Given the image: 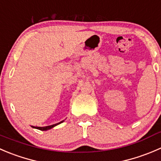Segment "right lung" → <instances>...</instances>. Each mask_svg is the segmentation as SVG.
Listing matches in <instances>:
<instances>
[{
	"mask_svg": "<svg viewBox=\"0 0 161 161\" xmlns=\"http://www.w3.org/2000/svg\"><path fill=\"white\" fill-rule=\"evenodd\" d=\"M63 121H64V120H62V121H60L59 123L55 124V125H49V126H45V127H34V126H31V127H32V128H36V129L41 130V131H47V130L52 129V128H54V127L57 126V125H59V124L63 123Z\"/></svg>",
	"mask_w": 161,
	"mask_h": 161,
	"instance_id": "1",
	"label": "right lung"
}]
</instances>
